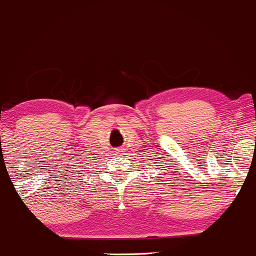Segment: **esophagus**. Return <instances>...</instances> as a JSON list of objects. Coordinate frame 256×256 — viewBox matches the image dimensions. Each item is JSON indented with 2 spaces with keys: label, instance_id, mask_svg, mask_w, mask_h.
<instances>
[{
  "label": "esophagus",
  "instance_id": "esophagus-1",
  "mask_svg": "<svg viewBox=\"0 0 256 256\" xmlns=\"http://www.w3.org/2000/svg\"><path fill=\"white\" fill-rule=\"evenodd\" d=\"M119 150H122V149H119Z\"/></svg>",
  "mask_w": 256,
  "mask_h": 256
}]
</instances>
